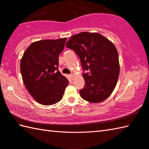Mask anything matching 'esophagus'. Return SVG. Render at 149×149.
<instances>
[{
  "label": "esophagus",
  "mask_w": 149,
  "mask_h": 149,
  "mask_svg": "<svg viewBox=\"0 0 149 149\" xmlns=\"http://www.w3.org/2000/svg\"><path fill=\"white\" fill-rule=\"evenodd\" d=\"M70 77L71 79H73L74 78V74H70Z\"/></svg>",
  "instance_id": "34e87169"
}]
</instances>
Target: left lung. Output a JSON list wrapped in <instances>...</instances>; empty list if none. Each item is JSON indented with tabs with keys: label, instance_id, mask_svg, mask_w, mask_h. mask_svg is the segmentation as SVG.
Masks as SVG:
<instances>
[{
	"label": "left lung",
	"instance_id": "left-lung-1",
	"mask_svg": "<svg viewBox=\"0 0 149 149\" xmlns=\"http://www.w3.org/2000/svg\"><path fill=\"white\" fill-rule=\"evenodd\" d=\"M66 47L80 58L85 86L81 97L92 103L106 100L112 93L120 74L118 54L114 44L98 33L82 32L73 35Z\"/></svg>",
	"mask_w": 149,
	"mask_h": 149
}]
</instances>
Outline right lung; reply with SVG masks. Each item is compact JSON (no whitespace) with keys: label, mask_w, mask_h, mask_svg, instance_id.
<instances>
[{"label":"right lung","mask_w":149,"mask_h":149,"mask_svg":"<svg viewBox=\"0 0 149 149\" xmlns=\"http://www.w3.org/2000/svg\"><path fill=\"white\" fill-rule=\"evenodd\" d=\"M66 38L43 40L33 42L20 61L22 79L34 100L45 106L54 104L63 98L68 81L59 70V55Z\"/></svg>","instance_id":"right-lung-1"}]
</instances>
